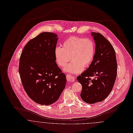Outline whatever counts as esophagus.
Masks as SVG:
<instances>
[{
    "mask_svg": "<svg viewBox=\"0 0 133 133\" xmlns=\"http://www.w3.org/2000/svg\"><path fill=\"white\" fill-rule=\"evenodd\" d=\"M66 79L69 81H72V82H73L74 80H75V79L74 78V77L71 75H69V74H68L66 75Z\"/></svg>",
    "mask_w": 133,
    "mask_h": 133,
    "instance_id": "34e87169",
    "label": "esophagus"
}]
</instances>
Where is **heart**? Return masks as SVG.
<instances>
[{
    "instance_id": "heart-1",
    "label": "heart",
    "mask_w": 133,
    "mask_h": 133,
    "mask_svg": "<svg viewBox=\"0 0 133 133\" xmlns=\"http://www.w3.org/2000/svg\"><path fill=\"white\" fill-rule=\"evenodd\" d=\"M95 53V44L92 39L71 37L63 43L62 48L55 49V56L58 65L61 67H64L71 58L73 61L68 64L64 70L68 73L78 74L83 71L84 67L91 65Z\"/></svg>"
}]
</instances>
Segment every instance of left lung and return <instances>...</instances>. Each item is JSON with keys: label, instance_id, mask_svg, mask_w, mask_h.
Returning <instances> with one entry per match:
<instances>
[{"label": "left lung", "instance_id": "obj_1", "mask_svg": "<svg viewBox=\"0 0 133 133\" xmlns=\"http://www.w3.org/2000/svg\"><path fill=\"white\" fill-rule=\"evenodd\" d=\"M96 43L93 60L77 80L82 85L80 97L89 104L104 100L111 92L117 76V63L112 44L99 33H92Z\"/></svg>", "mask_w": 133, "mask_h": 133}]
</instances>
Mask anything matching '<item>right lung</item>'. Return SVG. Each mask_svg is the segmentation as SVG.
<instances>
[{"mask_svg":"<svg viewBox=\"0 0 133 133\" xmlns=\"http://www.w3.org/2000/svg\"><path fill=\"white\" fill-rule=\"evenodd\" d=\"M56 34L43 32L29 40L19 59V73L28 96L41 105L55 102L65 88V75L55 56Z\"/></svg>","mask_w":133,"mask_h":133,"instance_id":"1","label":"right lung"}]
</instances>
